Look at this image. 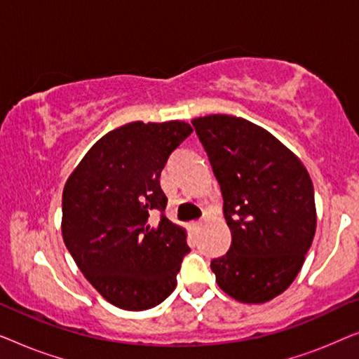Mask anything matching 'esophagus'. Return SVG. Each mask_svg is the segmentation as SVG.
<instances>
[{"mask_svg":"<svg viewBox=\"0 0 359 359\" xmlns=\"http://www.w3.org/2000/svg\"><path fill=\"white\" fill-rule=\"evenodd\" d=\"M201 225H203V222H201V220H196V222L191 224V227H193L194 230H199Z\"/></svg>","mask_w":359,"mask_h":359,"instance_id":"1","label":"esophagus"}]
</instances>
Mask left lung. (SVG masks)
I'll list each match as a JSON object with an SVG mask.
<instances>
[{
    "label": "left lung",
    "mask_w": 359,
    "mask_h": 359,
    "mask_svg": "<svg viewBox=\"0 0 359 359\" xmlns=\"http://www.w3.org/2000/svg\"><path fill=\"white\" fill-rule=\"evenodd\" d=\"M193 126L232 232L229 252L210 262L215 281L240 302L271 301L296 279L316 235L311 176L276 137L247 119L212 114Z\"/></svg>",
    "instance_id": "1"
}]
</instances>
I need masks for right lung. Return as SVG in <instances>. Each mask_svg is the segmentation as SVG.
I'll use <instances>...</instances> for the list:
<instances>
[{
    "instance_id": "add662e5",
    "label": "right lung",
    "mask_w": 359,
    "mask_h": 359,
    "mask_svg": "<svg viewBox=\"0 0 359 359\" xmlns=\"http://www.w3.org/2000/svg\"><path fill=\"white\" fill-rule=\"evenodd\" d=\"M189 124L130 122L91 147L68 178L62 235L91 286L124 311H147L176 287L189 253L186 232L165 215L161 170ZM156 212L161 219L149 217Z\"/></svg>"
}]
</instances>
